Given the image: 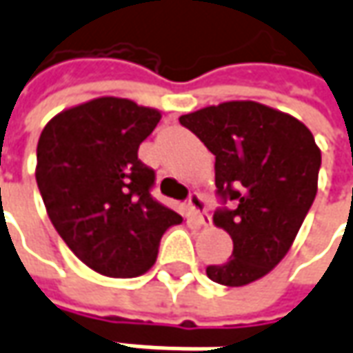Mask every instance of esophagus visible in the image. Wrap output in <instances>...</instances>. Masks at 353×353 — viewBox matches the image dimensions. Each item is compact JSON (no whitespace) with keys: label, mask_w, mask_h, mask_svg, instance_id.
Listing matches in <instances>:
<instances>
[{"label":"esophagus","mask_w":353,"mask_h":353,"mask_svg":"<svg viewBox=\"0 0 353 353\" xmlns=\"http://www.w3.org/2000/svg\"><path fill=\"white\" fill-rule=\"evenodd\" d=\"M188 207L191 214L199 221V225L207 226L211 223V216L207 213V209H205V199H203V195L201 193H191L188 199Z\"/></svg>","instance_id":"34e87169"}]
</instances>
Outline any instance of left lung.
Returning a JSON list of instances; mask_svg holds the SVG:
<instances>
[{
	"label": "left lung",
	"mask_w": 353,
	"mask_h": 353,
	"mask_svg": "<svg viewBox=\"0 0 353 353\" xmlns=\"http://www.w3.org/2000/svg\"><path fill=\"white\" fill-rule=\"evenodd\" d=\"M179 123L214 154L223 207L213 223L232 238V256L207 275L221 285H248L291 248L316 195L321 150L301 121L256 101L211 105Z\"/></svg>",
	"instance_id": "obj_1"
}]
</instances>
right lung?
Listing matches in <instances>:
<instances>
[{
	"instance_id": "add662e5",
	"label": "right lung",
	"mask_w": 353,
	"mask_h": 353,
	"mask_svg": "<svg viewBox=\"0 0 353 353\" xmlns=\"http://www.w3.org/2000/svg\"><path fill=\"white\" fill-rule=\"evenodd\" d=\"M160 119L130 99L97 97L58 113L41 132L34 176L48 219L97 274L148 272L165 230L183 221L150 195L156 174L139 160Z\"/></svg>"
}]
</instances>
